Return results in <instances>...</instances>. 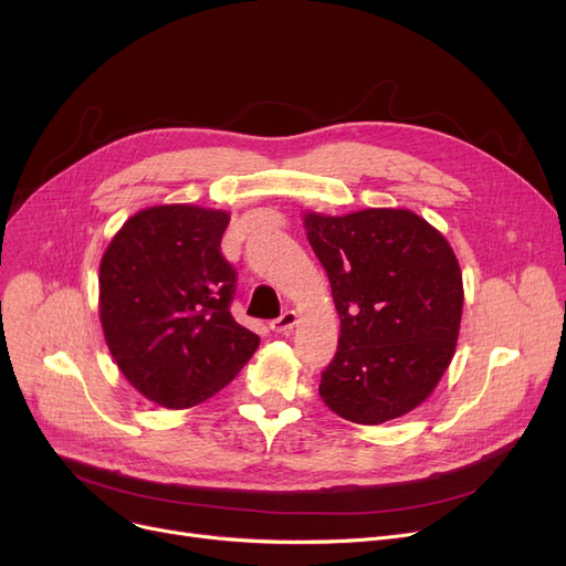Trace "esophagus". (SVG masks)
Segmentation results:
<instances>
[{"instance_id": "obj_1", "label": "esophagus", "mask_w": 566, "mask_h": 566, "mask_svg": "<svg viewBox=\"0 0 566 566\" xmlns=\"http://www.w3.org/2000/svg\"><path fill=\"white\" fill-rule=\"evenodd\" d=\"M295 323H298V314H295L293 310H286V312H282V316L271 321V331L277 335H289L295 328Z\"/></svg>"}]
</instances>
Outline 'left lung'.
Masks as SVG:
<instances>
[{
	"label": "left lung",
	"instance_id": "8db88e82",
	"mask_svg": "<svg viewBox=\"0 0 566 566\" xmlns=\"http://www.w3.org/2000/svg\"><path fill=\"white\" fill-rule=\"evenodd\" d=\"M339 314L318 395L339 418L376 427L424 403L448 371L463 314L452 245L408 208L303 213Z\"/></svg>",
	"mask_w": 566,
	"mask_h": 566
}]
</instances>
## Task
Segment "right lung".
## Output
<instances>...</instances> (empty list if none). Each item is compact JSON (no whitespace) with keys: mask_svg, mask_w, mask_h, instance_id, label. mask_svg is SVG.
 Here are the masks:
<instances>
[{"mask_svg":"<svg viewBox=\"0 0 566 566\" xmlns=\"http://www.w3.org/2000/svg\"><path fill=\"white\" fill-rule=\"evenodd\" d=\"M231 216L195 203L137 211L101 259L98 316L116 367L163 408L181 410L220 392L259 337L235 323V273L220 254Z\"/></svg>","mask_w":566,"mask_h":566,"instance_id":"add662e5","label":"right lung"}]
</instances>
